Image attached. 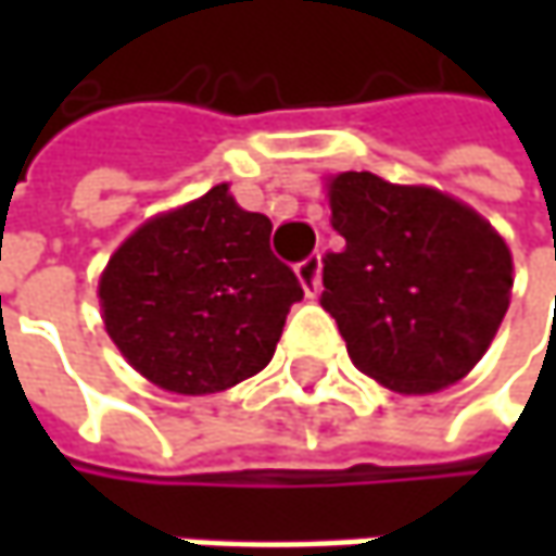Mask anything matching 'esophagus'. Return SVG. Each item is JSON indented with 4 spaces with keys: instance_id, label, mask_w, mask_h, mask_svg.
I'll use <instances>...</instances> for the list:
<instances>
[{
    "instance_id": "esophagus-1",
    "label": "esophagus",
    "mask_w": 556,
    "mask_h": 556,
    "mask_svg": "<svg viewBox=\"0 0 556 556\" xmlns=\"http://www.w3.org/2000/svg\"><path fill=\"white\" fill-rule=\"evenodd\" d=\"M296 278H300V285H303V293H306L309 300H315L318 290H321V260H318V256L303 260V263L296 266Z\"/></svg>"
}]
</instances>
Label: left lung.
<instances>
[{
  "label": "left lung",
  "instance_id": "8db88e82",
  "mask_svg": "<svg viewBox=\"0 0 556 556\" xmlns=\"http://www.w3.org/2000/svg\"><path fill=\"white\" fill-rule=\"evenodd\" d=\"M346 247L325 260L321 306L362 374L402 395L439 393L477 368L502 328L514 256L470 203L374 173L325 176Z\"/></svg>",
  "mask_w": 556,
  "mask_h": 556
}]
</instances>
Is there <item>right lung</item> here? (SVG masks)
<instances>
[{
	"mask_svg": "<svg viewBox=\"0 0 556 556\" xmlns=\"http://www.w3.org/2000/svg\"><path fill=\"white\" fill-rule=\"evenodd\" d=\"M268 235V216L238 206L228 182L144 219L98 278L119 355L179 395L223 393L263 371L303 300Z\"/></svg>",
	"mask_w": 556,
	"mask_h": 556,
	"instance_id": "1",
	"label": "right lung"
}]
</instances>
